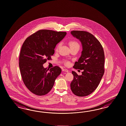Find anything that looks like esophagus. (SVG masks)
Returning a JSON list of instances; mask_svg holds the SVG:
<instances>
[{
    "instance_id": "esophagus-1",
    "label": "esophagus",
    "mask_w": 126,
    "mask_h": 126,
    "mask_svg": "<svg viewBox=\"0 0 126 126\" xmlns=\"http://www.w3.org/2000/svg\"><path fill=\"white\" fill-rule=\"evenodd\" d=\"M63 71H65V72H69V70H68L66 69H63Z\"/></svg>"
}]
</instances>
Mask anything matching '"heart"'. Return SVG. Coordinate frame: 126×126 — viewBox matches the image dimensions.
Returning a JSON list of instances; mask_svg holds the SVG:
<instances>
[{"label":"heart","instance_id":"1","mask_svg":"<svg viewBox=\"0 0 126 126\" xmlns=\"http://www.w3.org/2000/svg\"><path fill=\"white\" fill-rule=\"evenodd\" d=\"M69 46H70V48H79V43L77 42V41H74V40H71L69 42ZM61 43H59L57 47H56V49H58V48L61 46Z\"/></svg>","mask_w":126,"mask_h":126}]
</instances>
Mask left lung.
Wrapping results in <instances>:
<instances>
[{
	"label": "left lung",
	"mask_w": 126,
	"mask_h": 126,
	"mask_svg": "<svg viewBox=\"0 0 126 126\" xmlns=\"http://www.w3.org/2000/svg\"><path fill=\"white\" fill-rule=\"evenodd\" d=\"M71 34L79 40L82 46L81 55L73 68L83 70L79 76L72 71L74 79L70 88L79 97L89 95L97 88L104 73L105 55L102 46L92 34L83 31H72Z\"/></svg>",
	"instance_id": "left-lung-1"
}]
</instances>
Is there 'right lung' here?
Here are the masks:
<instances>
[{
    "label": "right lung",
    "mask_w": 126,
    "mask_h": 126,
    "mask_svg": "<svg viewBox=\"0 0 126 126\" xmlns=\"http://www.w3.org/2000/svg\"><path fill=\"white\" fill-rule=\"evenodd\" d=\"M66 32L40 30L27 38L21 47L19 67L24 83L32 93L42 96L51 90L62 70L58 66L44 68L43 64L55 53L56 45Z\"/></svg>",
    "instance_id": "1"
}]
</instances>
